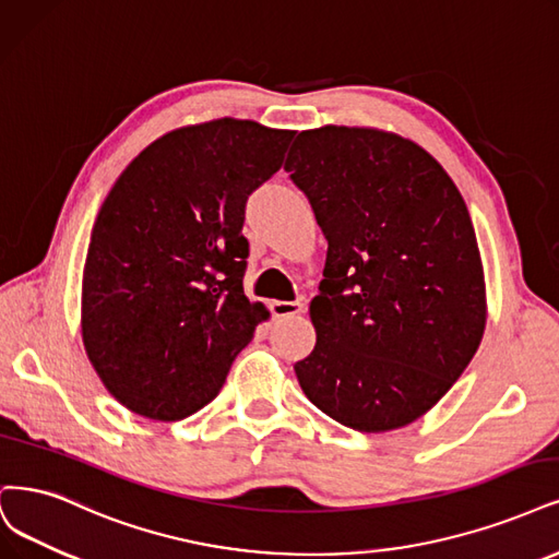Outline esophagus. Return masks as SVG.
<instances>
[{"label": "esophagus", "mask_w": 559, "mask_h": 559, "mask_svg": "<svg viewBox=\"0 0 559 559\" xmlns=\"http://www.w3.org/2000/svg\"><path fill=\"white\" fill-rule=\"evenodd\" d=\"M271 307H273L275 319H288V317H296L302 312V302H298V300H275Z\"/></svg>", "instance_id": "obj_1"}]
</instances>
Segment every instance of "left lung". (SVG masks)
I'll use <instances>...</instances> for the list:
<instances>
[{
  "instance_id": "obj_1",
  "label": "left lung",
  "mask_w": 559,
  "mask_h": 559,
  "mask_svg": "<svg viewBox=\"0 0 559 559\" xmlns=\"http://www.w3.org/2000/svg\"><path fill=\"white\" fill-rule=\"evenodd\" d=\"M284 170L329 240L310 302L302 393L346 428L409 426L449 393L486 331L488 302L465 199L441 164L374 127L300 131Z\"/></svg>"
}]
</instances>
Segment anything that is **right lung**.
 <instances>
[{
  "label": "right lung",
  "mask_w": 559,
  "mask_h": 559,
  "mask_svg": "<svg viewBox=\"0 0 559 559\" xmlns=\"http://www.w3.org/2000/svg\"><path fill=\"white\" fill-rule=\"evenodd\" d=\"M294 133L236 118L173 129L108 191L83 267L81 333L129 412L168 423L203 409L267 319L242 292L245 203Z\"/></svg>",
  "instance_id": "1"
}]
</instances>
